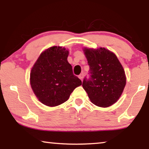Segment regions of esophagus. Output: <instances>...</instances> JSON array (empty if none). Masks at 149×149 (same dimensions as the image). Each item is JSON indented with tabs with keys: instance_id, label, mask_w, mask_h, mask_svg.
Masks as SVG:
<instances>
[{
	"instance_id": "1",
	"label": "esophagus",
	"mask_w": 149,
	"mask_h": 149,
	"mask_svg": "<svg viewBox=\"0 0 149 149\" xmlns=\"http://www.w3.org/2000/svg\"><path fill=\"white\" fill-rule=\"evenodd\" d=\"M84 74H81L79 75V78L81 79V80H83V79H84Z\"/></svg>"
}]
</instances>
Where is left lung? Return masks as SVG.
Listing matches in <instances>:
<instances>
[{"instance_id":"obj_1","label":"left lung","mask_w":149,"mask_h":149,"mask_svg":"<svg viewBox=\"0 0 149 149\" xmlns=\"http://www.w3.org/2000/svg\"><path fill=\"white\" fill-rule=\"evenodd\" d=\"M89 65V77L82 86L92 103L107 108L119 99L126 84L125 71L113 52L100 47L84 49Z\"/></svg>"}]
</instances>
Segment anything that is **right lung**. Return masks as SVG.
<instances>
[{"label": "right lung", "instance_id": "obj_1", "mask_svg": "<svg viewBox=\"0 0 149 149\" xmlns=\"http://www.w3.org/2000/svg\"><path fill=\"white\" fill-rule=\"evenodd\" d=\"M64 47H52L40 55L30 73V84L37 99L48 107H56L69 99L81 81L73 74Z\"/></svg>", "mask_w": 149, "mask_h": 149}]
</instances>
